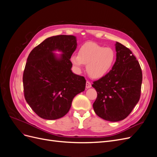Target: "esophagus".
<instances>
[{
    "instance_id": "obj_1",
    "label": "esophagus",
    "mask_w": 157,
    "mask_h": 157,
    "mask_svg": "<svg viewBox=\"0 0 157 157\" xmlns=\"http://www.w3.org/2000/svg\"><path fill=\"white\" fill-rule=\"evenodd\" d=\"M92 87V84H91V83H90L89 81H86V88H91Z\"/></svg>"
}]
</instances>
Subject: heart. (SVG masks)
I'll return each mask as SVG.
<instances>
[{"label":"heart","instance_id":"obj_1","mask_svg":"<svg viewBox=\"0 0 157 157\" xmlns=\"http://www.w3.org/2000/svg\"><path fill=\"white\" fill-rule=\"evenodd\" d=\"M115 59V52L111 48L88 42L80 47L78 55L71 56V61L78 70L81 69L84 64H87L86 70L90 77L100 78L111 70Z\"/></svg>","mask_w":157,"mask_h":157}]
</instances>
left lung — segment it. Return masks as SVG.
<instances>
[{"label":"left lung","mask_w":157,"mask_h":157,"mask_svg":"<svg viewBox=\"0 0 157 157\" xmlns=\"http://www.w3.org/2000/svg\"><path fill=\"white\" fill-rule=\"evenodd\" d=\"M117 58L112 69L94 82L98 96L93 104L96 115L104 120H124L138 103L142 71L138 61L130 49L116 42Z\"/></svg>","instance_id":"8db88e82"}]
</instances>
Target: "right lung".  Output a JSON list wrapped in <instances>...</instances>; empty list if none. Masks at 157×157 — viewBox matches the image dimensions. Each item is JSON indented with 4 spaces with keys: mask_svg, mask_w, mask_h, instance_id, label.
I'll use <instances>...</instances> for the list:
<instances>
[{
    "mask_svg": "<svg viewBox=\"0 0 157 157\" xmlns=\"http://www.w3.org/2000/svg\"><path fill=\"white\" fill-rule=\"evenodd\" d=\"M77 46L73 35L45 39L28 56L23 75L27 103L38 116L55 120L68 113L76 95L84 91L86 80L73 73L70 59ZM56 51L62 54L57 55Z\"/></svg>",
    "mask_w": 157,
    "mask_h": 157,
    "instance_id": "1",
    "label": "right lung"
}]
</instances>
